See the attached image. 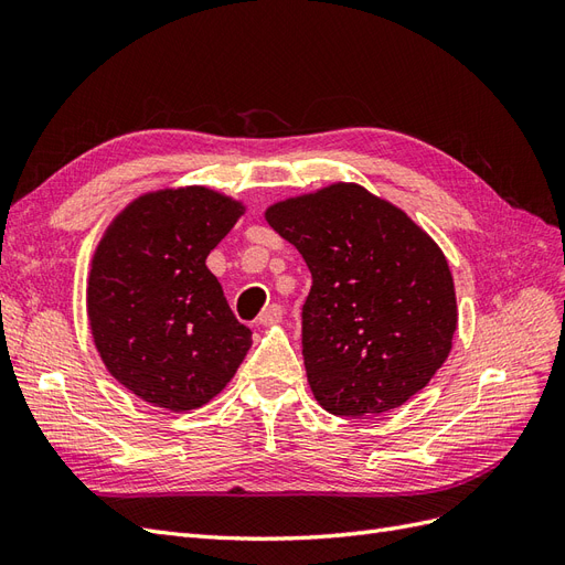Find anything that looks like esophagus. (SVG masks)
Returning a JSON list of instances; mask_svg holds the SVG:
<instances>
[{
	"instance_id": "obj_1",
	"label": "esophagus",
	"mask_w": 565,
	"mask_h": 565,
	"mask_svg": "<svg viewBox=\"0 0 565 565\" xmlns=\"http://www.w3.org/2000/svg\"><path fill=\"white\" fill-rule=\"evenodd\" d=\"M282 320V306L280 303H270L262 311L259 322L262 324H273V322H280Z\"/></svg>"
}]
</instances>
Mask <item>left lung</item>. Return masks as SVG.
<instances>
[{
    "mask_svg": "<svg viewBox=\"0 0 565 565\" xmlns=\"http://www.w3.org/2000/svg\"><path fill=\"white\" fill-rule=\"evenodd\" d=\"M266 221L311 270L301 353L328 413L380 415L431 382L452 347L457 301L429 235L355 183L273 204Z\"/></svg>",
    "mask_w": 565,
    "mask_h": 565,
    "instance_id": "obj_1",
    "label": "left lung"
}]
</instances>
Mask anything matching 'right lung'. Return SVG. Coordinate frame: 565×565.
<instances>
[{
	"instance_id": "1",
	"label": "right lung",
	"mask_w": 565,
	"mask_h": 565,
	"mask_svg": "<svg viewBox=\"0 0 565 565\" xmlns=\"http://www.w3.org/2000/svg\"><path fill=\"white\" fill-rule=\"evenodd\" d=\"M243 207L207 188L143 195L96 247L87 311L113 377L136 396L183 413L210 403L252 347L207 254Z\"/></svg>"
}]
</instances>
